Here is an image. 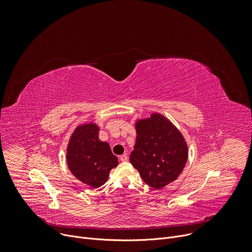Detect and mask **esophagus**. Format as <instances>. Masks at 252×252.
I'll list each match as a JSON object with an SVG mask.
<instances>
[{"instance_id": "obj_1", "label": "esophagus", "mask_w": 252, "mask_h": 252, "mask_svg": "<svg viewBox=\"0 0 252 252\" xmlns=\"http://www.w3.org/2000/svg\"><path fill=\"white\" fill-rule=\"evenodd\" d=\"M120 159H121V161H127V159H128V157H127V155H126V154H125V155L121 156Z\"/></svg>"}]
</instances>
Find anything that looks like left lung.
<instances>
[{
  "instance_id": "obj_1",
  "label": "left lung",
  "mask_w": 252,
  "mask_h": 252,
  "mask_svg": "<svg viewBox=\"0 0 252 252\" xmlns=\"http://www.w3.org/2000/svg\"><path fill=\"white\" fill-rule=\"evenodd\" d=\"M136 140L129 161L148 186L161 189L182 173L189 157L182 132L157 113L135 123Z\"/></svg>"
}]
</instances>
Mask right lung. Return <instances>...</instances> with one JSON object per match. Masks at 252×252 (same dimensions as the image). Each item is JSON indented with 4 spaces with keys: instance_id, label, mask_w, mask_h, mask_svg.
Returning a JSON list of instances; mask_svg holds the SVG:
<instances>
[{
    "instance_id": "1",
    "label": "right lung",
    "mask_w": 252,
    "mask_h": 252,
    "mask_svg": "<svg viewBox=\"0 0 252 252\" xmlns=\"http://www.w3.org/2000/svg\"><path fill=\"white\" fill-rule=\"evenodd\" d=\"M99 127L93 123L79 126L66 148L68 169L80 182L94 189L101 187L119 163L110 145L98 139Z\"/></svg>"
}]
</instances>
